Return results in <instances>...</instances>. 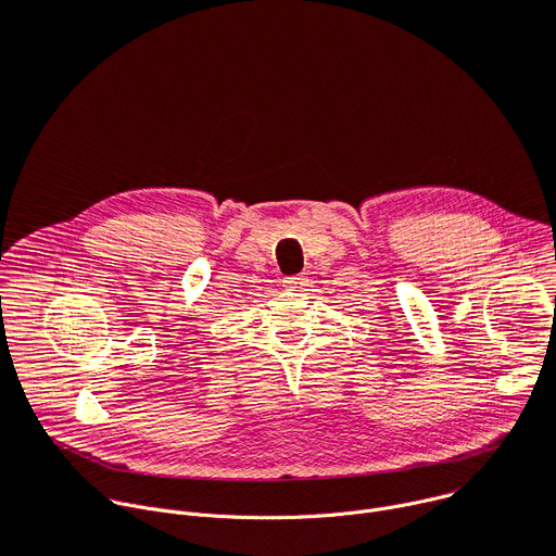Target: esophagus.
<instances>
[{
  "instance_id": "obj_1",
  "label": "esophagus",
  "mask_w": 556,
  "mask_h": 556,
  "mask_svg": "<svg viewBox=\"0 0 556 556\" xmlns=\"http://www.w3.org/2000/svg\"><path fill=\"white\" fill-rule=\"evenodd\" d=\"M309 285L312 282H309V278H306V276H291V278L282 280V287L291 289V291H304Z\"/></svg>"
}]
</instances>
